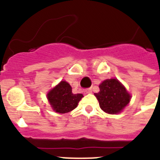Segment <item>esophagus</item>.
Returning <instances> with one entry per match:
<instances>
[{"label": "esophagus", "mask_w": 160, "mask_h": 160, "mask_svg": "<svg viewBox=\"0 0 160 160\" xmlns=\"http://www.w3.org/2000/svg\"><path fill=\"white\" fill-rule=\"evenodd\" d=\"M86 93H87V94H90V93H92V87L86 89Z\"/></svg>", "instance_id": "34e87169"}]
</instances>
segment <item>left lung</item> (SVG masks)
<instances>
[{"mask_svg": "<svg viewBox=\"0 0 160 160\" xmlns=\"http://www.w3.org/2000/svg\"><path fill=\"white\" fill-rule=\"evenodd\" d=\"M99 90L94 95L102 110L108 114H114L122 111L131 99V95L125 87L115 78L103 81L99 85Z\"/></svg>", "mask_w": 160, "mask_h": 160, "instance_id": "8db88e82", "label": "left lung"}]
</instances>
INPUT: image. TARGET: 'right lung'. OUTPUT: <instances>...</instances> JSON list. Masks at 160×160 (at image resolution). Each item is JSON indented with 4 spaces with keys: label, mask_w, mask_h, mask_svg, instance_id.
Masks as SVG:
<instances>
[{
    "label": "right lung",
    "mask_w": 160,
    "mask_h": 160,
    "mask_svg": "<svg viewBox=\"0 0 160 160\" xmlns=\"http://www.w3.org/2000/svg\"><path fill=\"white\" fill-rule=\"evenodd\" d=\"M82 97V94H73L70 85L65 81L61 82L47 94L48 100L53 110L62 114L75 109Z\"/></svg>",
    "instance_id": "add662e5"
}]
</instances>
